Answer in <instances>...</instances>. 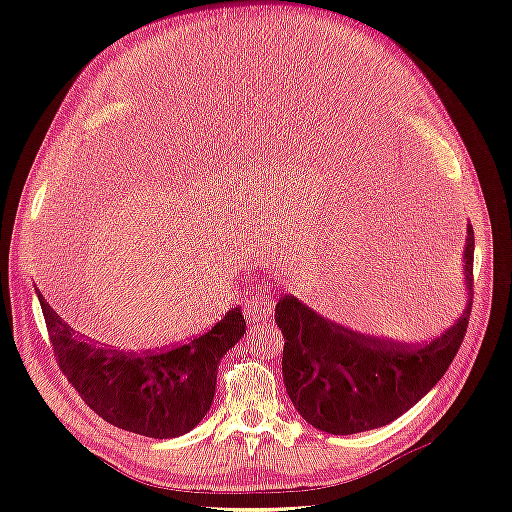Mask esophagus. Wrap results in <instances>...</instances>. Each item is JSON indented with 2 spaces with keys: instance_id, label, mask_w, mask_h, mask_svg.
<instances>
[{
  "instance_id": "34e87169",
  "label": "esophagus",
  "mask_w": 512,
  "mask_h": 512,
  "mask_svg": "<svg viewBox=\"0 0 512 512\" xmlns=\"http://www.w3.org/2000/svg\"><path fill=\"white\" fill-rule=\"evenodd\" d=\"M269 292L271 290L265 286V288L260 290V297L258 299H254V301H250V303L245 305V309H243L245 320H250L252 324H260V322L269 320V316L273 312V301L269 297Z\"/></svg>"
}]
</instances>
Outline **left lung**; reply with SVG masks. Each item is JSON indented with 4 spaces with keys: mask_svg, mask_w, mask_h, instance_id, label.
<instances>
[{
    "mask_svg": "<svg viewBox=\"0 0 512 512\" xmlns=\"http://www.w3.org/2000/svg\"><path fill=\"white\" fill-rule=\"evenodd\" d=\"M474 230L468 226L463 316L429 344H397L356 333L286 297L275 305L284 335L282 374L290 401L309 425L333 436L378 429L421 401L446 374L468 331L472 312Z\"/></svg>",
    "mask_w": 512,
    "mask_h": 512,
    "instance_id": "left-lung-1",
    "label": "left lung"
}]
</instances>
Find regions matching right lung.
<instances>
[{
  "instance_id": "add662e5",
  "label": "right lung",
  "mask_w": 512,
  "mask_h": 512,
  "mask_svg": "<svg viewBox=\"0 0 512 512\" xmlns=\"http://www.w3.org/2000/svg\"><path fill=\"white\" fill-rule=\"evenodd\" d=\"M38 292L55 361L106 423L147 438H177L209 412L222 356L245 333L241 307L205 335L166 350L128 352L76 331Z\"/></svg>"
}]
</instances>
